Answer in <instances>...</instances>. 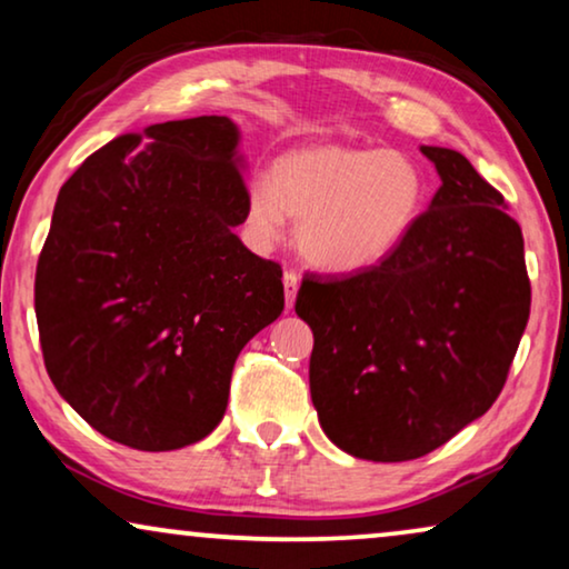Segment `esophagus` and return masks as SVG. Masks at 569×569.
<instances>
[{
    "mask_svg": "<svg viewBox=\"0 0 569 569\" xmlns=\"http://www.w3.org/2000/svg\"><path fill=\"white\" fill-rule=\"evenodd\" d=\"M284 302L287 308L295 306V298H298V290H300V277L295 274V271H284Z\"/></svg>",
    "mask_w": 569,
    "mask_h": 569,
    "instance_id": "1",
    "label": "esophagus"
}]
</instances>
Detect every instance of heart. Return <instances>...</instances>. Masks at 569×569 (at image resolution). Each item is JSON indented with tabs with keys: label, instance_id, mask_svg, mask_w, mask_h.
Here are the masks:
<instances>
[{
	"label": "heart",
	"instance_id": "heart-1",
	"mask_svg": "<svg viewBox=\"0 0 569 569\" xmlns=\"http://www.w3.org/2000/svg\"><path fill=\"white\" fill-rule=\"evenodd\" d=\"M427 176L411 154L376 147L313 144L279 154L269 181L246 197V224L259 246L298 220L302 259L331 274H362L391 261L427 207Z\"/></svg>",
	"mask_w": 569,
	"mask_h": 569
}]
</instances>
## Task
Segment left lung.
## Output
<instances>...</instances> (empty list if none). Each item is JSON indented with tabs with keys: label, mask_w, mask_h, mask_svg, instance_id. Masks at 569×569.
<instances>
[{
	"label": "left lung",
	"mask_w": 569,
	"mask_h": 569,
	"mask_svg": "<svg viewBox=\"0 0 569 569\" xmlns=\"http://www.w3.org/2000/svg\"><path fill=\"white\" fill-rule=\"evenodd\" d=\"M440 189L407 246L355 277H308L310 399L355 458L411 461L500 396L531 310L523 232L461 152L419 147Z\"/></svg>",
	"instance_id": "left-lung-1"
}]
</instances>
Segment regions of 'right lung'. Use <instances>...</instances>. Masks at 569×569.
I'll list each match as a JSON object with an SVG mask.
<instances>
[{
    "label": "right lung",
    "mask_w": 569,
    "mask_h": 569,
    "mask_svg": "<svg viewBox=\"0 0 569 569\" xmlns=\"http://www.w3.org/2000/svg\"><path fill=\"white\" fill-rule=\"evenodd\" d=\"M246 160L228 116L113 139L61 186L36 269L51 383L100 435L178 450L222 422L240 349L284 310L279 263L236 236Z\"/></svg>",
    "instance_id": "obj_1"
}]
</instances>
